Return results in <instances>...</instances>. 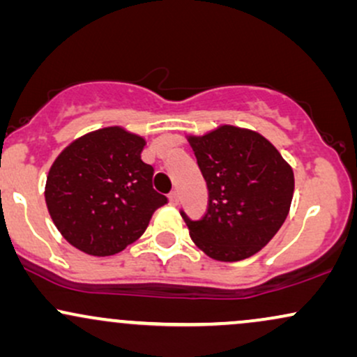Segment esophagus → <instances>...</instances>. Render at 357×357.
Wrapping results in <instances>:
<instances>
[{
	"mask_svg": "<svg viewBox=\"0 0 357 357\" xmlns=\"http://www.w3.org/2000/svg\"><path fill=\"white\" fill-rule=\"evenodd\" d=\"M169 203H171V204H178V203H179V195H178V191H171V192H169Z\"/></svg>",
	"mask_w": 357,
	"mask_h": 357,
	"instance_id": "1",
	"label": "esophagus"
}]
</instances>
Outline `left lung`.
Listing matches in <instances>:
<instances>
[{
	"mask_svg": "<svg viewBox=\"0 0 357 357\" xmlns=\"http://www.w3.org/2000/svg\"><path fill=\"white\" fill-rule=\"evenodd\" d=\"M190 144L208 186L203 218L181 210L192 241L220 261L255 255L289 215L292 167L264 136L240 127L221 126Z\"/></svg>",
	"mask_w": 357,
	"mask_h": 357,
	"instance_id": "1",
	"label": "left lung"
}]
</instances>
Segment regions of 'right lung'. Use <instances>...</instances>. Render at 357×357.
Returning a JSON list of instances; mask_svg holds the SVG:
<instances>
[{
  "label": "right lung",
  "mask_w": 357,
  "mask_h": 357,
  "mask_svg": "<svg viewBox=\"0 0 357 357\" xmlns=\"http://www.w3.org/2000/svg\"><path fill=\"white\" fill-rule=\"evenodd\" d=\"M144 146L136 134L105 127L73 141L55 159L45 199L68 243L107 257L146 231L167 198L153 188L154 167L141 159Z\"/></svg>",
  "instance_id": "right-lung-1"
}]
</instances>
